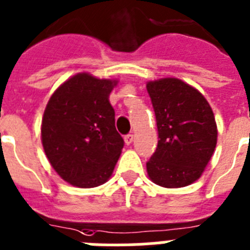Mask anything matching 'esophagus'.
Instances as JSON below:
<instances>
[{"mask_svg":"<svg viewBox=\"0 0 250 250\" xmlns=\"http://www.w3.org/2000/svg\"><path fill=\"white\" fill-rule=\"evenodd\" d=\"M133 140H134L133 134H127V135H125V143H126L127 146H130V144L133 143Z\"/></svg>","mask_w":250,"mask_h":250,"instance_id":"34e87169","label":"esophagus"}]
</instances>
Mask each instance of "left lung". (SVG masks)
Returning <instances> with one entry per match:
<instances>
[{"label":"left lung","instance_id":"left-lung-1","mask_svg":"<svg viewBox=\"0 0 250 250\" xmlns=\"http://www.w3.org/2000/svg\"><path fill=\"white\" fill-rule=\"evenodd\" d=\"M158 130L148 176L164 188H183L198 180L217 143V125L209 103L176 78L147 83Z\"/></svg>","mask_w":250,"mask_h":250}]
</instances>
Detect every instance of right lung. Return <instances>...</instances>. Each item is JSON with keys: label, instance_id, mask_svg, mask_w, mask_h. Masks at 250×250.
Here are the masks:
<instances>
[{"label": "right lung", "instance_id": "obj_1", "mask_svg": "<svg viewBox=\"0 0 250 250\" xmlns=\"http://www.w3.org/2000/svg\"><path fill=\"white\" fill-rule=\"evenodd\" d=\"M117 80L80 73L55 90L42 119V144L51 166L78 188L104 184L124 139L108 97Z\"/></svg>", "mask_w": 250, "mask_h": 250}]
</instances>
